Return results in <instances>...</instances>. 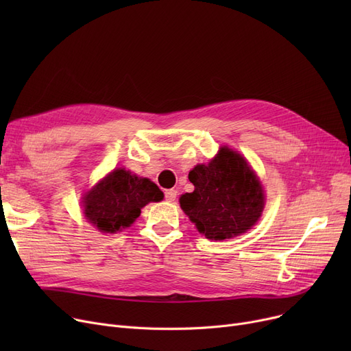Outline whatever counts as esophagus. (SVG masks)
Here are the masks:
<instances>
[{
	"label": "esophagus",
	"mask_w": 351,
	"mask_h": 351,
	"mask_svg": "<svg viewBox=\"0 0 351 351\" xmlns=\"http://www.w3.org/2000/svg\"><path fill=\"white\" fill-rule=\"evenodd\" d=\"M176 195H178V192L175 189H168V191L165 192V199L168 200V202H175Z\"/></svg>",
	"instance_id": "esophagus-1"
}]
</instances>
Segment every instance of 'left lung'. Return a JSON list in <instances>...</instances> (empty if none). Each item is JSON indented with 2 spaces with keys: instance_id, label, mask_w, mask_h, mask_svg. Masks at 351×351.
Returning <instances> with one entry per match:
<instances>
[{
  "instance_id": "1",
  "label": "left lung",
  "mask_w": 351,
  "mask_h": 351,
  "mask_svg": "<svg viewBox=\"0 0 351 351\" xmlns=\"http://www.w3.org/2000/svg\"><path fill=\"white\" fill-rule=\"evenodd\" d=\"M189 180L195 191L180 196V208L210 241L242 234L262 216V183L247 160L228 146L220 147L208 165H196Z\"/></svg>"
}]
</instances>
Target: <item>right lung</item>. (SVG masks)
Masks as SVG:
<instances>
[{
    "instance_id": "right-lung-1",
    "label": "right lung",
    "mask_w": 351,
    "mask_h": 351,
    "mask_svg": "<svg viewBox=\"0 0 351 351\" xmlns=\"http://www.w3.org/2000/svg\"><path fill=\"white\" fill-rule=\"evenodd\" d=\"M162 199L163 192L151 179L118 168L84 195V215L99 232L117 233L131 226L149 202Z\"/></svg>"
}]
</instances>
